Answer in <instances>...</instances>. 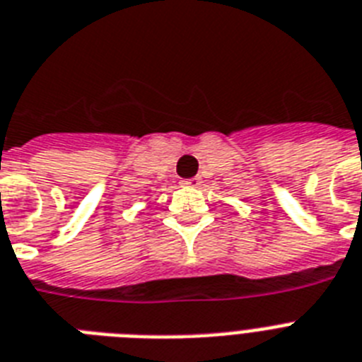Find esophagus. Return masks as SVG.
Here are the masks:
<instances>
[{
    "label": "esophagus",
    "instance_id": "34e87169",
    "mask_svg": "<svg viewBox=\"0 0 362 362\" xmlns=\"http://www.w3.org/2000/svg\"><path fill=\"white\" fill-rule=\"evenodd\" d=\"M182 184H184V186L195 187V186H199V184H201V178H199V176H195V178H187V180H182Z\"/></svg>",
    "mask_w": 362,
    "mask_h": 362
}]
</instances>
